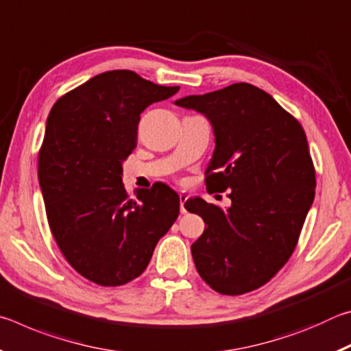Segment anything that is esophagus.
<instances>
[{
  "label": "esophagus",
  "instance_id": "esophagus-1",
  "mask_svg": "<svg viewBox=\"0 0 351 351\" xmlns=\"http://www.w3.org/2000/svg\"><path fill=\"white\" fill-rule=\"evenodd\" d=\"M187 195H184V193H181L180 195V209H181V213H187V209H186V201H187Z\"/></svg>",
  "mask_w": 351,
  "mask_h": 351
}]
</instances>
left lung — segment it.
<instances>
[{
	"label": "left lung",
	"instance_id": "1",
	"mask_svg": "<svg viewBox=\"0 0 351 351\" xmlns=\"http://www.w3.org/2000/svg\"><path fill=\"white\" fill-rule=\"evenodd\" d=\"M175 105L209 119L215 150L206 187L229 190L232 201L226 210L201 198L186 201V209L206 223L192 245L197 271L219 294L263 287L294 252L314 199L316 171L304 128L249 83L182 97Z\"/></svg>",
	"mask_w": 351,
	"mask_h": 351
}]
</instances>
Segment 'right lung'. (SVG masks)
Here are the masks:
<instances>
[{
    "instance_id": "obj_1",
    "label": "right lung",
    "mask_w": 351,
    "mask_h": 351,
    "mask_svg": "<svg viewBox=\"0 0 351 351\" xmlns=\"http://www.w3.org/2000/svg\"><path fill=\"white\" fill-rule=\"evenodd\" d=\"M178 90L106 71L62 96L47 117L38 153L47 221L68 263L100 287L139 277L180 213V197L165 184L132 198L122 182L141 112Z\"/></svg>"
}]
</instances>
